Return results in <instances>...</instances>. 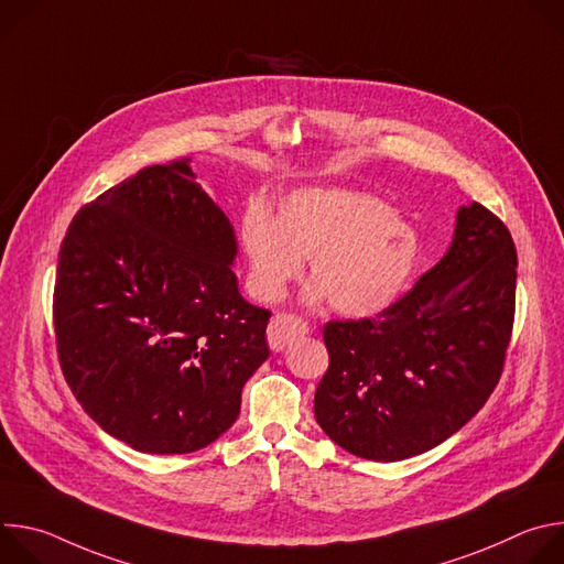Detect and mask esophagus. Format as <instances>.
Segmentation results:
<instances>
[{"mask_svg": "<svg viewBox=\"0 0 564 564\" xmlns=\"http://www.w3.org/2000/svg\"><path fill=\"white\" fill-rule=\"evenodd\" d=\"M307 324L303 318L294 316V314H276L270 321V328H268V344L274 352H281L285 346H290L296 337L307 335Z\"/></svg>", "mask_w": 564, "mask_h": 564, "instance_id": "obj_1", "label": "esophagus"}]
</instances>
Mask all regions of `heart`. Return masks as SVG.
Wrapping results in <instances>:
<instances>
[{
	"instance_id": "b5f03b06",
	"label": "heart",
	"mask_w": 564,
	"mask_h": 564,
	"mask_svg": "<svg viewBox=\"0 0 564 564\" xmlns=\"http://www.w3.org/2000/svg\"><path fill=\"white\" fill-rule=\"evenodd\" d=\"M240 246L254 296L281 301L310 259V301L330 299L346 316H370L397 303L420 261L413 225L383 200L348 189L292 192L276 218L250 205L240 220Z\"/></svg>"
}]
</instances>
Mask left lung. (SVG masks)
I'll use <instances>...</instances> for the list:
<instances>
[{
	"label": "left lung",
	"instance_id": "1",
	"mask_svg": "<svg viewBox=\"0 0 564 564\" xmlns=\"http://www.w3.org/2000/svg\"><path fill=\"white\" fill-rule=\"evenodd\" d=\"M518 254L485 205L459 207L453 243L370 318L330 321L314 417L348 453L399 462L457 433L496 390L511 341Z\"/></svg>",
	"mask_w": 564,
	"mask_h": 564
}]
</instances>
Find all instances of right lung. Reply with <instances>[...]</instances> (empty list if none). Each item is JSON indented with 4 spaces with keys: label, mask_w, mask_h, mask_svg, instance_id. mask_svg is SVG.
<instances>
[{
    "label": "right lung",
    "mask_w": 564,
    "mask_h": 564,
    "mask_svg": "<svg viewBox=\"0 0 564 564\" xmlns=\"http://www.w3.org/2000/svg\"><path fill=\"white\" fill-rule=\"evenodd\" d=\"M229 218L187 160L151 165L70 220L53 292L57 357L89 417L140 453H194L240 413L270 310L231 270Z\"/></svg>",
    "instance_id": "obj_1"
}]
</instances>
